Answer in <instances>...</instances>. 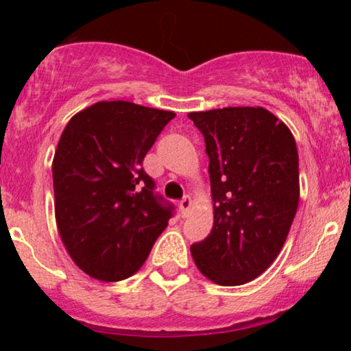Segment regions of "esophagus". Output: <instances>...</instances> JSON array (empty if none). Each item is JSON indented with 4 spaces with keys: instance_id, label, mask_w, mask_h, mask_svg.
I'll return each mask as SVG.
<instances>
[{
    "instance_id": "34e87169",
    "label": "esophagus",
    "mask_w": 351,
    "mask_h": 351,
    "mask_svg": "<svg viewBox=\"0 0 351 351\" xmlns=\"http://www.w3.org/2000/svg\"><path fill=\"white\" fill-rule=\"evenodd\" d=\"M179 208H180L182 217H189V214H190V210H191V199H190V196H185V198L180 201Z\"/></svg>"
}]
</instances>
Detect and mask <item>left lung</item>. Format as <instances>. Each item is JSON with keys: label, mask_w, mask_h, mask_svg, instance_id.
Segmentation results:
<instances>
[{"label": "left lung", "mask_w": 351, "mask_h": 351, "mask_svg": "<svg viewBox=\"0 0 351 351\" xmlns=\"http://www.w3.org/2000/svg\"><path fill=\"white\" fill-rule=\"evenodd\" d=\"M209 156L214 225L190 251L220 286L262 275L285 246L299 206V155L289 128L262 107L189 113Z\"/></svg>", "instance_id": "obj_1"}]
</instances>
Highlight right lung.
I'll return each instance as SVG.
<instances>
[{"instance_id":"obj_1","label":"right lung","mask_w":351,"mask_h":351,"mask_svg":"<svg viewBox=\"0 0 351 351\" xmlns=\"http://www.w3.org/2000/svg\"><path fill=\"white\" fill-rule=\"evenodd\" d=\"M176 113L112 100L76 113L52 161L62 243L84 273L121 281L147 261L174 206L142 162Z\"/></svg>"}]
</instances>
